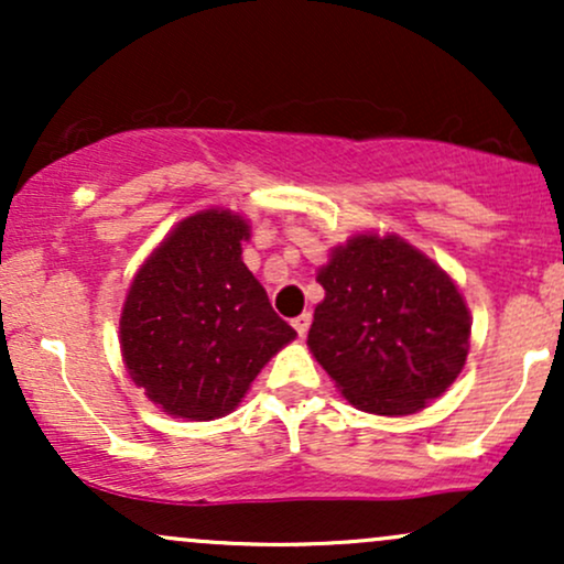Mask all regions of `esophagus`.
Returning <instances> with one entry per match:
<instances>
[{"label":"esophagus","mask_w":564,"mask_h":564,"mask_svg":"<svg viewBox=\"0 0 564 564\" xmlns=\"http://www.w3.org/2000/svg\"><path fill=\"white\" fill-rule=\"evenodd\" d=\"M310 321H313V315H310V313H302V315H296L294 321H291V326H294V332H296V334L304 336V334H307V328H310Z\"/></svg>","instance_id":"esophagus-1"}]
</instances>
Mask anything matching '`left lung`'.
Instances as JSON below:
<instances>
[{"label":"left lung","instance_id":"1","mask_svg":"<svg viewBox=\"0 0 564 564\" xmlns=\"http://www.w3.org/2000/svg\"><path fill=\"white\" fill-rule=\"evenodd\" d=\"M307 347L355 408L411 416L448 392L469 355L456 281L394 232H355L318 270Z\"/></svg>","mask_w":564,"mask_h":564}]
</instances>
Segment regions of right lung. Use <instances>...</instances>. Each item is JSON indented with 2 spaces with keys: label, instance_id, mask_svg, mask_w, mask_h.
Segmentation results:
<instances>
[{
  "label": "right lung",
  "instance_id": "add662e5",
  "mask_svg": "<svg viewBox=\"0 0 564 564\" xmlns=\"http://www.w3.org/2000/svg\"><path fill=\"white\" fill-rule=\"evenodd\" d=\"M251 228L230 209L180 219L129 283L119 318L127 373L174 419L228 416L296 332L241 260Z\"/></svg>",
  "mask_w": 564,
  "mask_h": 564
}]
</instances>
